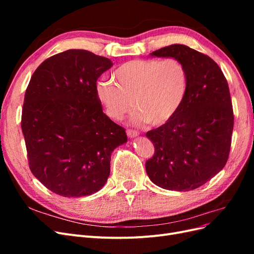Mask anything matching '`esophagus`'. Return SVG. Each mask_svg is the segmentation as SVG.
Masks as SVG:
<instances>
[{
  "label": "esophagus",
  "mask_w": 254,
  "mask_h": 254,
  "mask_svg": "<svg viewBox=\"0 0 254 254\" xmlns=\"http://www.w3.org/2000/svg\"><path fill=\"white\" fill-rule=\"evenodd\" d=\"M127 135H128V137H130V139H132V137H135L139 135V132L133 129H127Z\"/></svg>",
  "instance_id": "obj_1"
}]
</instances>
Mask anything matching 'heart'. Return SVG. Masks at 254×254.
I'll list each match as a JSON object with an SVG mask.
<instances>
[{"label": "heart", "instance_id": "obj_1", "mask_svg": "<svg viewBox=\"0 0 254 254\" xmlns=\"http://www.w3.org/2000/svg\"><path fill=\"white\" fill-rule=\"evenodd\" d=\"M112 77L115 83H96V95L106 113L118 121L133 109L134 101L137 122L162 126L175 118L188 95L189 71L177 58L130 60Z\"/></svg>", "mask_w": 254, "mask_h": 254}]
</instances>
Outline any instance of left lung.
<instances>
[{
	"label": "left lung",
	"mask_w": 254,
	"mask_h": 254,
	"mask_svg": "<svg viewBox=\"0 0 254 254\" xmlns=\"http://www.w3.org/2000/svg\"><path fill=\"white\" fill-rule=\"evenodd\" d=\"M150 55L181 60L189 71V90L175 118L146 133L155 146L146 173L162 189L195 190L229 158L234 115L228 82L212 58L187 45L172 44Z\"/></svg>",
	"instance_id": "1"
}]
</instances>
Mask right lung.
Instances as JSON below:
<instances>
[{
	"label": "right lung",
	"instance_id": "add662e5",
	"mask_svg": "<svg viewBox=\"0 0 254 254\" xmlns=\"http://www.w3.org/2000/svg\"><path fill=\"white\" fill-rule=\"evenodd\" d=\"M111 60L86 50L56 54L37 67L25 92L21 127L29 168L53 193H96L110 175L125 129L103 112L96 81Z\"/></svg>",
	"mask_w": 254,
	"mask_h": 254
}]
</instances>
